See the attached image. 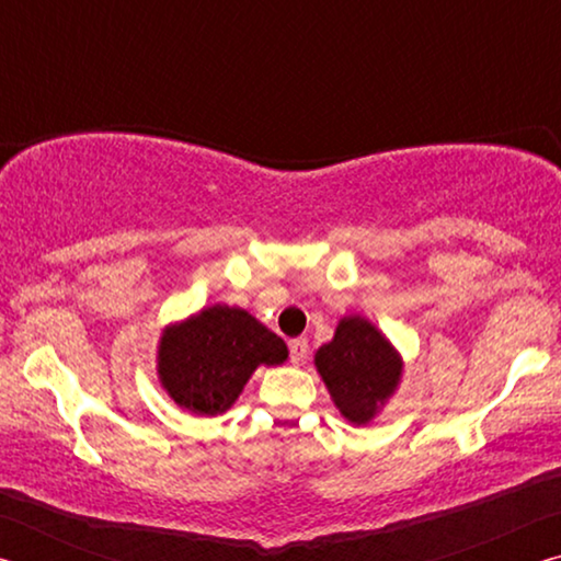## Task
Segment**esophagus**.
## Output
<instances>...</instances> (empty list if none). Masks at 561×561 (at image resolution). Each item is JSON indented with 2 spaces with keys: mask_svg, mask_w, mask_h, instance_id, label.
I'll return each mask as SVG.
<instances>
[{
  "mask_svg": "<svg viewBox=\"0 0 561 561\" xmlns=\"http://www.w3.org/2000/svg\"><path fill=\"white\" fill-rule=\"evenodd\" d=\"M309 356V341L307 339H294L289 341V358L291 364H301Z\"/></svg>",
  "mask_w": 561,
  "mask_h": 561,
  "instance_id": "esophagus-1",
  "label": "esophagus"
}]
</instances>
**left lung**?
<instances>
[{
  "instance_id": "obj_1",
  "label": "left lung",
  "mask_w": 561,
  "mask_h": 561,
  "mask_svg": "<svg viewBox=\"0 0 561 561\" xmlns=\"http://www.w3.org/2000/svg\"><path fill=\"white\" fill-rule=\"evenodd\" d=\"M317 368L351 423H366L401 378L396 351L360 317L341 321L334 341L317 351Z\"/></svg>"
}]
</instances>
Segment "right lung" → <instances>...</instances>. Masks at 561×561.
I'll use <instances>...</instances> for the list:
<instances>
[{"label":"right lung","mask_w":561,"mask_h":561,"mask_svg":"<svg viewBox=\"0 0 561 561\" xmlns=\"http://www.w3.org/2000/svg\"><path fill=\"white\" fill-rule=\"evenodd\" d=\"M158 358L160 381L175 403L217 415L234 403L260 364H282L287 346L244 309L217 304L168 329Z\"/></svg>","instance_id":"add662e5"}]
</instances>
